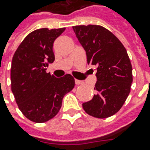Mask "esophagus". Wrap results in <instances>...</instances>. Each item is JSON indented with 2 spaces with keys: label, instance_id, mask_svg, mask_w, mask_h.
Wrapping results in <instances>:
<instances>
[{
  "label": "esophagus",
  "instance_id": "esophagus-1",
  "mask_svg": "<svg viewBox=\"0 0 150 150\" xmlns=\"http://www.w3.org/2000/svg\"><path fill=\"white\" fill-rule=\"evenodd\" d=\"M75 83L77 84V85H80V84L83 83V82L80 81V80H78V79H75Z\"/></svg>",
  "mask_w": 150,
  "mask_h": 150
}]
</instances>
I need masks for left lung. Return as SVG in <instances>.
I'll return each mask as SVG.
<instances>
[{"mask_svg": "<svg viewBox=\"0 0 150 150\" xmlns=\"http://www.w3.org/2000/svg\"><path fill=\"white\" fill-rule=\"evenodd\" d=\"M72 29L86 51L88 63L97 67V93L83 108L94 118H108L119 111L130 93L133 73L129 55L122 42L103 26L81 25Z\"/></svg>", "mask_w": 150, "mask_h": 150, "instance_id": "8db88e82", "label": "left lung"}]
</instances>
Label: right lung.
<instances>
[{
  "instance_id": "add662e5",
  "label": "right lung",
  "mask_w": 150,
  "mask_h": 150,
  "mask_svg": "<svg viewBox=\"0 0 150 150\" xmlns=\"http://www.w3.org/2000/svg\"><path fill=\"white\" fill-rule=\"evenodd\" d=\"M65 28H41L26 36L15 52L11 67V91L23 115L35 123H44L59 112L64 95L75 80L66 74L60 78L47 72L55 56L53 42Z\"/></svg>"
}]
</instances>
